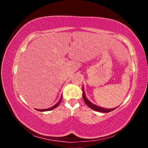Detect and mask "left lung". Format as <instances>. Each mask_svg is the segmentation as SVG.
<instances>
[{"label": "left lung", "instance_id": "1", "mask_svg": "<svg viewBox=\"0 0 148 148\" xmlns=\"http://www.w3.org/2000/svg\"><path fill=\"white\" fill-rule=\"evenodd\" d=\"M82 91H83V99L84 100L85 103H86L87 105V106H88L90 108H91L92 110H95V111H97V112H103V113H108V112L113 111L114 110H115L117 108L116 107V108H114L108 109V108H104L100 107L99 106H97V105H95L94 104H92L91 102H90L89 100L87 99L86 95H85V91H84V89H83V87H82Z\"/></svg>", "mask_w": 148, "mask_h": 148}]
</instances>
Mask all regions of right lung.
Segmentation results:
<instances>
[{"instance_id": "add662e5", "label": "right lung", "mask_w": 148, "mask_h": 148, "mask_svg": "<svg viewBox=\"0 0 148 148\" xmlns=\"http://www.w3.org/2000/svg\"><path fill=\"white\" fill-rule=\"evenodd\" d=\"M62 98V95H61V99H60V100H59V102H57V103L56 104H55L54 106H53L51 107V108H47V109H41V110H39V109H36V110H38V111H40V112H46V111H49V110H53V109L56 108V107H57V106H59V104H60V102H61V101Z\"/></svg>"}]
</instances>
